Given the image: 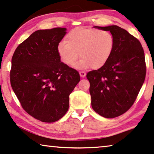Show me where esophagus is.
<instances>
[{"mask_svg": "<svg viewBox=\"0 0 154 154\" xmlns=\"http://www.w3.org/2000/svg\"><path fill=\"white\" fill-rule=\"evenodd\" d=\"M79 75L82 77H84L86 76V72H84V71H79Z\"/></svg>", "mask_w": 154, "mask_h": 154, "instance_id": "obj_1", "label": "esophagus"}]
</instances>
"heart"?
Instances as JSON below:
<instances>
[{"mask_svg": "<svg viewBox=\"0 0 154 154\" xmlns=\"http://www.w3.org/2000/svg\"><path fill=\"white\" fill-rule=\"evenodd\" d=\"M114 48V38L111 32L95 28L76 27L66 36V41L57 46L61 60L66 65H74L79 57L77 68H100L111 57Z\"/></svg>", "mask_w": 154, "mask_h": 154, "instance_id": "1", "label": "heart"}]
</instances>
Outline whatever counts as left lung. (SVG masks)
Wrapping results in <instances>:
<instances>
[{
    "instance_id": "1",
    "label": "left lung",
    "mask_w": 154,
    "mask_h": 154,
    "mask_svg": "<svg viewBox=\"0 0 154 154\" xmlns=\"http://www.w3.org/2000/svg\"><path fill=\"white\" fill-rule=\"evenodd\" d=\"M95 27L110 31L114 48L105 65L86 75L91 106L101 116L114 118L132 106L140 91L146 76L144 52L139 40L125 29L117 26Z\"/></svg>"
}]
</instances>
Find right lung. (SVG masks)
Wrapping results in <instances>:
<instances>
[{
  "instance_id": "1",
  "label": "right lung",
  "mask_w": 154,
  "mask_h": 154,
  "mask_svg": "<svg viewBox=\"0 0 154 154\" xmlns=\"http://www.w3.org/2000/svg\"><path fill=\"white\" fill-rule=\"evenodd\" d=\"M66 30L35 31L11 58V88L23 109L43 122H54L66 113L70 94L80 81L79 72L61 62L57 52Z\"/></svg>"
}]
</instances>
